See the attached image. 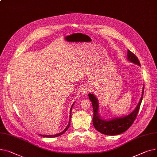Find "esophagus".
<instances>
[{"label": "esophagus", "instance_id": "1", "mask_svg": "<svg viewBox=\"0 0 157 157\" xmlns=\"http://www.w3.org/2000/svg\"><path fill=\"white\" fill-rule=\"evenodd\" d=\"M90 91V88L88 86H82L81 89V93L82 94V95H86V94L88 93V91Z\"/></svg>", "mask_w": 157, "mask_h": 157}]
</instances>
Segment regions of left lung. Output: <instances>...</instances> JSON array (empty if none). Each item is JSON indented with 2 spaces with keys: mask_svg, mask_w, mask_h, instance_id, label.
<instances>
[{
  "mask_svg": "<svg viewBox=\"0 0 157 157\" xmlns=\"http://www.w3.org/2000/svg\"><path fill=\"white\" fill-rule=\"evenodd\" d=\"M127 59L129 62L141 66L138 57L129 50H128ZM144 88L143 85L140 100L138 103L136 107L132 112L126 116L114 117L108 120L102 118L99 113V102L97 98L94 94L89 93L88 97L92 102L93 108V124L95 128L100 133L108 136L119 135L128 130L136 118L143 100Z\"/></svg>",
  "mask_w": 157,
  "mask_h": 157,
  "instance_id": "left-lung-1",
  "label": "left lung"
}]
</instances>
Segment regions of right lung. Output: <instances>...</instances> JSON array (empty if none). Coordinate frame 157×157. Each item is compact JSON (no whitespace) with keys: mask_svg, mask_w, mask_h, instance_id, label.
I'll list each match as a JSON object with an SVG mask.
<instances>
[{"mask_svg":"<svg viewBox=\"0 0 157 157\" xmlns=\"http://www.w3.org/2000/svg\"><path fill=\"white\" fill-rule=\"evenodd\" d=\"M75 102H74L73 103V104L72 105V106H71V109H70V115H69V123H68V124H67V126H66V128L62 131L61 132H60V133H58V134H53V135H42V134H40L41 136H43V137H45V138H55V137H58V136H60V135H62V134H64L67 129H68V128H69V126H70V123H71V112H72V107H73V105H74L75 104Z\"/></svg>","mask_w":157,"mask_h":157,"instance_id":"right-lung-1","label":"right lung"}]
</instances>
